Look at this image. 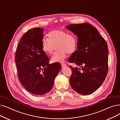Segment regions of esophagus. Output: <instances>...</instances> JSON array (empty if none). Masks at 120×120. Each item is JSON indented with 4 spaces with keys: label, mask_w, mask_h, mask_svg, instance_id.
Returning a JSON list of instances; mask_svg holds the SVG:
<instances>
[{
    "label": "esophagus",
    "mask_w": 120,
    "mask_h": 120,
    "mask_svg": "<svg viewBox=\"0 0 120 120\" xmlns=\"http://www.w3.org/2000/svg\"><path fill=\"white\" fill-rule=\"evenodd\" d=\"M61 64L62 67H65L67 66V65L65 64Z\"/></svg>",
    "instance_id": "1"
}]
</instances>
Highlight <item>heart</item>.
I'll use <instances>...</instances> for the list:
<instances>
[{
    "label": "heart",
    "instance_id": "b5f03b06",
    "mask_svg": "<svg viewBox=\"0 0 120 120\" xmlns=\"http://www.w3.org/2000/svg\"><path fill=\"white\" fill-rule=\"evenodd\" d=\"M48 38H43L41 40L42 50L47 54L53 52L54 45L58 44L56 49L58 51L51 56V60L53 62H62L66 58L67 53L75 52L78 46L76 36L64 30L56 29L50 31Z\"/></svg>",
    "mask_w": 120,
    "mask_h": 120
}]
</instances>
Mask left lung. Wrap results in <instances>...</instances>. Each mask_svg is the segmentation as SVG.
<instances>
[{
	"instance_id": "left-lung-1",
	"label": "left lung",
	"mask_w": 120,
	"mask_h": 120,
	"mask_svg": "<svg viewBox=\"0 0 120 120\" xmlns=\"http://www.w3.org/2000/svg\"><path fill=\"white\" fill-rule=\"evenodd\" d=\"M67 29L78 37L77 50L68 61L80 68L71 66L70 83L77 93L87 95L104 82L108 72L107 44L97 29L88 23L70 24Z\"/></svg>"
}]
</instances>
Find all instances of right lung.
<instances>
[{
    "instance_id": "add662e5",
    "label": "right lung",
    "mask_w": 120,
    "mask_h": 120,
    "mask_svg": "<svg viewBox=\"0 0 120 120\" xmlns=\"http://www.w3.org/2000/svg\"><path fill=\"white\" fill-rule=\"evenodd\" d=\"M44 29L33 28L23 36L16 50L15 61L19 80L32 94L41 95L52 89L54 79L60 72L59 62L49 64L42 49Z\"/></svg>"
}]
</instances>
